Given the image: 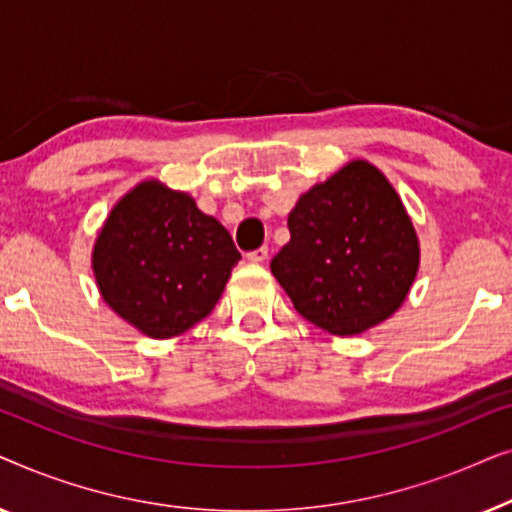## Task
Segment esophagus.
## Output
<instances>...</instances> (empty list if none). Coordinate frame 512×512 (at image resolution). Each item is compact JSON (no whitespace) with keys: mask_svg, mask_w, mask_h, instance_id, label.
<instances>
[{"mask_svg":"<svg viewBox=\"0 0 512 512\" xmlns=\"http://www.w3.org/2000/svg\"><path fill=\"white\" fill-rule=\"evenodd\" d=\"M247 258H249L251 263H263L265 258H268V247H258L254 251H249Z\"/></svg>","mask_w":512,"mask_h":512,"instance_id":"esophagus-1","label":"esophagus"}]
</instances>
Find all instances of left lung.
<instances>
[{
  "instance_id": "1",
  "label": "left lung",
  "mask_w": 512,
  "mask_h": 512,
  "mask_svg": "<svg viewBox=\"0 0 512 512\" xmlns=\"http://www.w3.org/2000/svg\"><path fill=\"white\" fill-rule=\"evenodd\" d=\"M272 275L310 324L356 335L403 305L419 265L415 228L384 174L354 160L307 191Z\"/></svg>"
}]
</instances>
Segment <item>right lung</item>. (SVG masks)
Instances as JSON below:
<instances>
[{
  "mask_svg": "<svg viewBox=\"0 0 512 512\" xmlns=\"http://www.w3.org/2000/svg\"><path fill=\"white\" fill-rule=\"evenodd\" d=\"M240 258L193 198L146 181L104 223L93 270L111 310L151 338H174L214 310Z\"/></svg>",
  "mask_w": 512,
  "mask_h": 512,
  "instance_id": "add662e5",
  "label": "right lung"
}]
</instances>
